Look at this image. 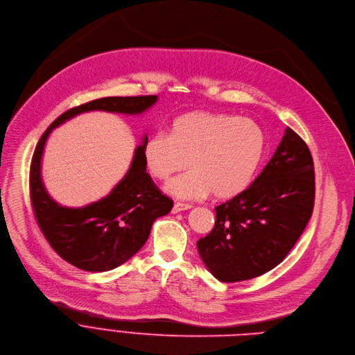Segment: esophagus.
I'll return each mask as SVG.
<instances>
[{"label": "esophagus", "mask_w": 355, "mask_h": 355, "mask_svg": "<svg viewBox=\"0 0 355 355\" xmlns=\"http://www.w3.org/2000/svg\"><path fill=\"white\" fill-rule=\"evenodd\" d=\"M192 207L189 204H182V202H175L171 212L173 214H178V212H182V211H187V209H191Z\"/></svg>", "instance_id": "obj_1"}]
</instances>
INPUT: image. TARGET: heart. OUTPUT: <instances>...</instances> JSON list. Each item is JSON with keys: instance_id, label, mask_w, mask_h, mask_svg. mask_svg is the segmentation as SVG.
Masks as SVG:
<instances>
[{"instance_id": "1", "label": "heart", "mask_w": 355, "mask_h": 355, "mask_svg": "<svg viewBox=\"0 0 355 355\" xmlns=\"http://www.w3.org/2000/svg\"><path fill=\"white\" fill-rule=\"evenodd\" d=\"M265 153V135L254 121L225 113L178 116L168 136L154 135L143 146L147 173L158 181L191 168L166 185L170 196L192 200L236 197L253 180Z\"/></svg>"}]
</instances>
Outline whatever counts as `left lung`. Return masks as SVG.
Instances as JSON below:
<instances>
[{"label": "left lung", "instance_id": "left-lung-1", "mask_svg": "<svg viewBox=\"0 0 355 355\" xmlns=\"http://www.w3.org/2000/svg\"><path fill=\"white\" fill-rule=\"evenodd\" d=\"M313 207V158L307 144L287 127L261 175L215 208L214 230L197 242L198 253L219 282L261 276L283 262Z\"/></svg>", "mask_w": 355, "mask_h": 355}]
</instances>
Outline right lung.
Here are the masks:
<instances>
[{
	"label": "right lung",
	"mask_w": 355,
	"mask_h": 355,
	"mask_svg": "<svg viewBox=\"0 0 355 355\" xmlns=\"http://www.w3.org/2000/svg\"><path fill=\"white\" fill-rule=\"evenodd\" d=\"M157 96L102 98L60 114L42 135L32 157L29 187L37 222L53 250L78 269L107 272L135 256L148 239L153 222L167 215L173 201L163 196L146 173L143 146L136 147L124 177L109 194L83 207H63L56 202L42 180V157L53 128L87 112H107L137 116L157 103Z\"/></svg>",
	"instance_id": "obj_1"
}]
</instances>
